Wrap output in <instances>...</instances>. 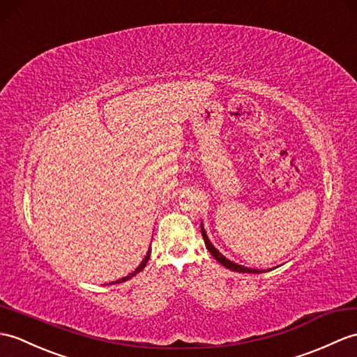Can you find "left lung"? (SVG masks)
Returning <instances> with one entry per match:
<instances>
[{
    "label": "left lung",
    "instance_id": "obj_1",
    "mask_svg": "<svg viewBox=\"0 0 357 357\" xmlns=\"http://www.w3.org/2000/svg\"><path fill=\"white\" fill-rule=\"evenodd\" d=\"M201 231H202V237H204V242H205V246L208 248V251H210V254L214 257V259H216L222 266H225L227 269H229V271H236V272H243V273H260V272H264V269L263 271H260V269H252V268H246V266H242V264H238V263H234V261H231L229 259H227L225 255H223L222 252H219V250L218 248H214V245L210 242V238H208V236H206V233H205V228H204V223H201ZM269 269H266V272H268Z\"/></svg>",
    "mask_w": 357,
    "mask_h": 357
}]
</instances>
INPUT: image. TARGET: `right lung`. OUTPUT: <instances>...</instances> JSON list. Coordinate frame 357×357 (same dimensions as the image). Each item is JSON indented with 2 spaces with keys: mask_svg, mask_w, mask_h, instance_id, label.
Returning <instances> with one entry per match:
<instances>
[{
  "mask_svg": "<svg viewBox=\"0 0 357 357\" xmlns=\"http://www.w3.org/2000/svg\"><path fill=\"white\" fill-rule=\"evenodd\" d=\"M151 248H149V251H147V254H146V257H144V259H143V261H141L139 263V266L134 271V272H130L129 273V275L128 277H123L121 280H117V281H114V283H111V284H115V283H123V281H126V280H130L132 277H135L137 275V273L138 272H141V271H143L144 269V266H146V264H147V261H149V259H151Z\"/></svg>",
  "mask_w": 357,
  "mask_h": 357,
  "instance_id": "right-lung-1",
  "label": "right lung"
}]
</instances>
